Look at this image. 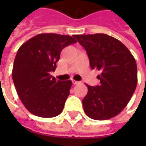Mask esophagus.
I'll use <instances>...</instances> for the list:
<instances>
[{
    "instance_id": "34e87169",
    "label": "esophagus",
    "mask_w": 146,
    "mask_h": 146,
    "mask_svg": "<svg viewBox=\"0 0 146 146\" xmlns=\"http://www.w3.org/2000/svg\"><path fill=\"white\" fill-rule=\"evenodd\" d=\"M79 83H80L79 81H76L75 80H72V84H78Z\"/></svg>"
}]
</instances>
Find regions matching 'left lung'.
I'll return each instance as SVG.
<instances>
[{
    "label": "left lung",
    "mask_w": 146,
    "mask_h": 146,
    "mask_svg": "<svg viewBox=\"0 0 146 146\" xmlns=\"http://www.w3.org/2000/svg\"><path fill=\"white\" fill-rule=\"evenodd\" d=\"M85 48L92 69L102 71L100 84L88 87L82 100L85 114L95 120L119 115L132 97L137 84V67L128 48L106 34L75 35Z\"/></svg>",
    "instance_id": "8db88e82"
}]
</instances>
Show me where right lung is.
I'll return each instance as SVG.
<instances>
[{
	"instance_id": "add662e5",
	"label": "right lung",
	"mask_w": 146,
	"mask_h": 146,
	"mask_svg": "<svg viewBox=\"0 0 146 146\" xmlns=\"http://www.w3.org/2000/svg\"><path fill=\"white\" fill-rule=\"evenodd\" d=\"M76 42L70 36L43 33L19 48L12 70L13 81L20 100L32 115L53 118L62 113L72 82L57 80L50 71L56 69L62 50Z\"/></svg>"
}]
</instances>
